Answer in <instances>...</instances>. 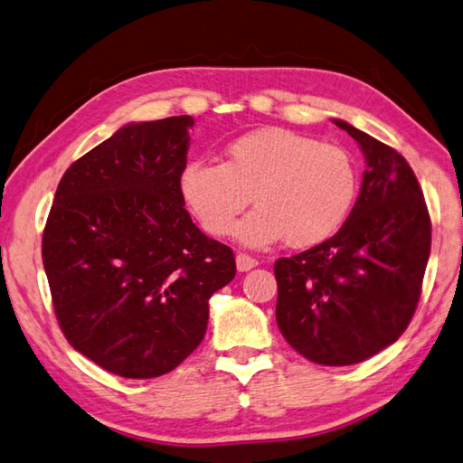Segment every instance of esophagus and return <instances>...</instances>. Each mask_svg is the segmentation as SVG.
Segmentation results:
<instances>
[{"instance_id": "34e87169", "label": "esophagus", "mask_w": 463, "mask_h": 463, "mask_svg": "<svg viewBox=\"0 0 463 463\" xmlns=\"http://www.w3.org/2000/svg\"><path fill=\"white\" fill-rule=\"evenodd\" d=\"M235 265H238V271H250L258 265V260L251 258L248 253H238L235 255Z\"/></svg>"}]
</instances>
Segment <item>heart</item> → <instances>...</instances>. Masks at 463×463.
<instances>
[{
  "mask_svg": "<svg viewBox=\"0 0 463 463\" xmlns=\"http://www.w3.org/2000/svg\"><path fill=\"white\" fill-rule=\"evenodd\" d=\"M182 194L212 235L223 238L238 215V238L263 248L287 238L309 248L341 230L356 198V170L348 152L289 128H261L233 140L223 164L194 160L182 172Z\"/></svg>",
  "mask_w": 463,
  "mask_h": 463,
  "instance_id": "heart-1",
  "label": "heart"
}]
</instances>
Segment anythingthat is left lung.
I'll return each instance as SVG.
<instances>
[{
	"mask_svg": "<svg viewBox=\"0 0 463 463\" xmlns=\"http://www.w3.org/2000/svg\"><path fill=\"white\" fill-rule=\"evenodd\" d=\"M366 158L361 194L333 238L273 265L279 331L311 363H363L398 341L414 317L432 222L402 154L345 120Z\"/></svg>",
	"mask_w": 463,
	"mask_h": 463,
	"instance_id": "8db88e82",
	"label": "left lung"
}]
</instances>
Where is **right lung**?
Returning <instances> with one entry per match:
<instances>
[{
	"label": "right lung",
	"mask_w": 463,
	"mask_h": 463,
	"mask_svg": "<svg viewBox=\"0 0 463 463\" xmlns=\"http://www.w3.org/2000/svg\"><path fill=\"white\" fill-rule=\"evenodd\" d=\"M192 117L135 122L75 160L43 230V267L69 345L105 371L156 378L196 351L210 297L235 277L180 186Z\"/></svg>",
	"instance_id": "obj_1"
}]
</instances>
